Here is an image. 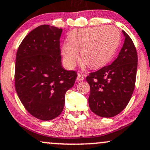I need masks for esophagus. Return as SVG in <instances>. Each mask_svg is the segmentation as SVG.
<instances>
[{"instance_id": "esophagus-1", "label": "esophagus", "mask_w": 150, "mask_h": 150, "mask_svg": "<svg viewBox=\"0 0 150 150\" xmlns=\"http://www.w3.org/2000/svg\"><path fill=\"white\" fill-rule=\"evenodd\" d=\"M84 80V75L81 73L78 74V77H77V80L78 81H82V80Z\"/></svg>"}]
</instances>
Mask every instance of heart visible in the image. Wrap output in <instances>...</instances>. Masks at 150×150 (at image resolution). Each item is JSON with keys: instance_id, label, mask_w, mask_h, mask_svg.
Masks as SVG:
<instances>
[{"instance_id": "1", "label": "heart", "mask_w": 150, "mask_h": 150, "mask_svg": "<svg viewBox=\"0 0 150 150\" xmlns=\"http://www.w3.org/2000/svg\"><path fill=\"white\" fill-rule=\"evenodd\" d=\"M120 40L119 30L112 25L93 27L72 30L69 42H64L62 54L67 66L72 67L81 60L91 69H98L108 64L117 49Z\"/></svg>"}]
</instances>
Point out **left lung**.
<instances>
[{
  "label": "left lung",
  "instance_id": "left-lung-1",
  "mask_svg": "<svg viewBox=\"0 0 150 150\" xmlns=\"http://www.w3.org/2000/svg\"><path fill=\"white\" fill-rule=\"evenodd\" d=\"M122 33L125 42L115 61L86 77L90 87L89 106L103 117L120 113L129 103L135 86L137 53L130 37Z\"/></svg>",
  "mask_w": 150,
  "mask_h": 150
}]
</instances>
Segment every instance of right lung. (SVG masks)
<instances>
[{
    "label": "right lung",
    "mask_w": 150,
    "mask_h": 150,
    "mask_svg": "<svg viewBox=\"0 0 150 150\" xmlns=\"http://www.w3.org/2000/svg\"><path fill=\"white\" fill-rule=\"evenodd\" d=\"M62 30L42 25L20 44L15 63V88L24 108L41 120L60 115L65 93L75 84L77 72L62 67L60 38Z\"/></svg>",
    "instance_id": "obj_1"
}]
</instances>
